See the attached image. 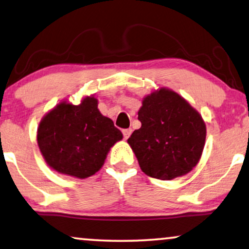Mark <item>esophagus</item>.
Wrapping results in <instances>:
<instances>
[{
  "label": "esophagus",
  "instance_id": "esophagus-1",
  "mask_svg": "<svg viewBox=\"0 0 249 249\" xmlns=\"http://www.w3.org/2000/svg\"><path fill=\"white\" fill-rule=\"evenodd\" d=\"M132 128H126V129H123V136H124V139L125 140H127L129 136H131V134H132Z\"/></svg>",
  "mask_w": 249,
  "mask_h": 249
}]
</instances>
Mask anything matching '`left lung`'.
Listing matches in <instances>:
<instances>
[{"instance_id": "obj_1", "label": "left lung", "mask_w": 249, "mask_h": 249, "mask_svg": "<svg viewBox=\"0 0 249 249\" xmlns=\"http://www.w3.org/2000/svg\"><path fill=\"white\" fill-rule=\"evenodd\" d=\"M140 129L127 143L146 175L171 180L186 175L202 156L206 125L200 114L174 90L160 89L144 97Z\"/></svg>"}]
</instances>
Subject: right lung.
<instances>
[{
  "label": "right lung",
  "mask_w": 249,
  "mask_h": 249,
  "mask_svg": "<svg viewBox=\"0 0 249 249\" xmlns=\"http://www.w3.org/2000/svg\"><path fill=\"white\" fill-rule=\"evenodd\" d=\"M123 134L103 116L93 96L81 104L61 102L42 118L37 144L45 161L61 174L86 178L103 166L107 153Z\"/></svg>",
  "instance_id": "1"
}]
</instances>
